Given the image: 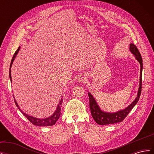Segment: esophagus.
I'll return each mask as SVG.
<instances>
[{
    "instance_id": "1",
    "label": "esophagus",
    "mask_w": 154,
    "mask_h": 154,
    "mask_svg": "<svg viewBox=\"0 0 154 154\" xmlns=\"http://www.w3.org/2000/svg\"><path fill=\"white\" fill-rule=\"evenodd\" d=\"M87 78L84 75H81L78 79V82L80 83H85L87 82Z\"/></svg>"
}]
</instances>
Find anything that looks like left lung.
<instances>
[{"label":"left lung","instance_id":"8db88e82","mask_svg":"<svg viewBox=\"0 0 154 154\" xmlns=\"http://www.w3.org/2000/svg\"><path fill=\"white\" fill-rule=\"evenodd\" d=\"M130 51L135 56L136 60L140 63L141 69H140V81H139V87L138 89V92L136 98L127 108L121 110L118 112L114 113L105 112L102 111L100 106L96 103L95 99L90 92L88 93V97H89V106L91 109V112L93 119L95 122L101 125H105L109 124H114L116 123L122 122V121L127 117V116L129 114L131 110L134 108V106L136 105L138 102L139 97L141 95V88H142V71H143V60L141 55L139 53L137 47L134 44H130Z\"/></svg>","mask_w":154,"mask_h":154}]
</instances>
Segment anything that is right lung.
<instances>
[{"mask_svg": "<svg viewBox=\"0 0 154 154\" xmlns=\"http://www.w3.org/2000/svg\"><path fill=\"white\" fill-rule=\"evenodd\" d=\"M20 48V47H18L17 50L15 51V54H14L13 57L12 58V60H11V64H10V69H11V67L12 66V63H13V62L14 61V60H15V58L16 57V55L18 54V51H19ZM10 80H11V69H10ZM14 100H15V103L16 106L18 107V109H19V110L21 112L22 114L24 115L25 117L27 119H28L32 125H36V126H40V127H48V126H53V125H54L56 123V122H57V121L58 119V118L60 117V113H61V112H60V110H61V107H62V101H63L62 98H61V100H60L59 103H58V105L57 106V110H55L54 112L52 115H51L50 117L47 118H44V119H38V118H36L32 117V116H29V115H27V114L24 113V112H23L20 109L19 106L18 105V103H17V102L16 101L15 97H14Z\"/></svg>", "mask_w": 154, "mask_h": 154, "instance_id": "add662e5", "label": "right lung"}]
</instances>
